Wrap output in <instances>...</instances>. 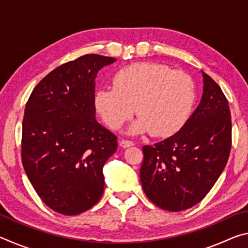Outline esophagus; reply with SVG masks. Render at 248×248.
Wrapping results in <instances>:
<instances>
[{
  "instance_id": "obj_1",
  "label": "esophagus",
  "mask_w": 248,
  "mask_h": 248,
  "mask_svg": "<svg viewBox=\"0 0 248 248\" xmlns=\"http://www.w3.org/2000/svg\"><path fill=\"white\" fill-rule=\"evenodd\" d=\"M119 145L121 146V148H129V146H132V145H134V143L132 141H130V140H121L120 142H119Z\"/></svg>"
}]
</instances>
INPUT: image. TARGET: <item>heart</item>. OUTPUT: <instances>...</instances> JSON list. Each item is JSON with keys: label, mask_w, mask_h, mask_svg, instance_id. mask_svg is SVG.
Here are the masks:
<instances>
[{"label": "heart", "mask_w": 248, "mask_h": 248, "mask_svg": "<svg viewBox=\"0 0 248 248\" xmlns=\"http://www.w3.org/2000/svg\"><path fill=\"white\" fill-rule=\"evenodd\" d=\"M114 87H100L95 106L111 129H120L131 118V133L150 132L169 137L186 123L194 105L192 79L180 71L163 64L141 62L120 69L112 78Z\"/></svg>", "instance_id": "obj_1"}]
</instances>
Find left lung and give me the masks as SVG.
<instances>
[{
    "instance_id": "obj_1",
    "label": "left lung",
    "mask_w": 248,
    "mask_h": 248,
    "mask_svg": "<svg viewBox=\"0 0 248 248\" xmlns=\"http://www.w3.org/2000/svg\"><path fill=\"white\" fill-rule=\"evenodd\" d=\"M200 104L177 133L153 146L144 145L142 188L167 211H183L200 202L228 163L232 124L228 99L204 72Z\"/></svg>"
}]
</instances>
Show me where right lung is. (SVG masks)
<instances>
[{
  "label": "right lung",
  "instance_id": "right-lung-1",
  "mask_svg": "<svg viewBox=\"0 0 248 248\" xmlns=\"http://www.w3.org/2000/svg\"><path fill=\"white\" fill-rule=\"evenodd\" d=\"M115 61L85 54L66 62L37 84L26 104L24 170L40 199L61 215H79L103 196V167L118 142L96 120L95 78Z\"/></svg>",
  "mask_w": 248,
  "mask_h": 248
}]
</instances>
